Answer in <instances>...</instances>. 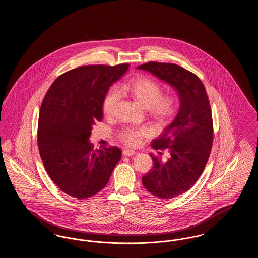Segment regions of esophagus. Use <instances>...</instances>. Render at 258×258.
I'll return each mask as SVG.
<instances>
[{"label":"esophagus","mask_w":258,"mask_h":258,"mask_svg":"<svg viewBox=\"0 0 258 258\" xmlns=\"http://www.w3.org/2000/svg\"><path fill=\"white\" fill-rule=\"evenodd\" d=\"M135 154V152L134 150H128V149H123V156H133Z\"/></svg>","instance_id":"34e87169"}]
</instances>
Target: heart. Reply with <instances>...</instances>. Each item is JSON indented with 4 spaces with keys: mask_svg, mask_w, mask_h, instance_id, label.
Masks as SVG:
<instances>
[{
    "mask_svg": "<svg viewBox=\"0 0 258 258\" xmlns=\"http://www.w3.org/2000/svg\"><path fill=\"white\" fill-rule=\"evenodd\" d=\"M122 93L127 94L138 101L147 112L157 121H164L170 117L175 110L177 99L171 94H162L160 84L152 78L145 76H137L125 82L121 88ZM119 99L118 92L110 89L102 99L101 110L104 116L113 115ZM154 135V130L149 125L139 127L124 126L119 134L118 138L123 144L136 146L144 138H149Z\"/></svg>",
    "mask_w": 258,
    "mask_h": 258,
    "instance_id": "1",
    "label": "heart"
}]
</instances>
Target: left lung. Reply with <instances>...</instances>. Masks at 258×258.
I'll return each mask as SVG.
<instances>
[{
  "mask_svg": "<svg viewBox=\"0 0 258 258\" xmlns=\"http://www.w3.org/2000/svg\"><path fill=\"white\" fill-rule=\"evenodd\" d=\"M137 69L147 71L177 90L180 109L176 118L152 142L156 150H167L151 156L154 165L142 177L149 192L162 199H171L187 191L204 171L213 145V118L207 92L198 76L169 62L149 61Z\"/></svg>",
  "mask_w": 258,
  "mask_h": 258,
  "instance_id": "left-lung-1",
  "label": "left lung"
}]
</instances>
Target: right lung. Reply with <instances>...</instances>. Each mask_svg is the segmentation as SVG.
Wrapping results in <instances>:
<instances>
[{
	"instance_id": "obj_1",
	"label": "right lung",
	"mask_w": 258,
	"mask_h": 258,
	"mask_svg": "<svg viewBox=\"0 0 258 258\" xmlns=\"http://www.w3.org/2000/svg\"><path fill=\"white\" fill-rule=\"evenodd\" d=\"M127 68L128 63L76 68L57 77L42 100L37 123L39 155L51 180L71 197L97 195L121 159L116 146L94 150L89 136L92 125L102 120L105 94Z\"/></svg>"
}]
</instances>
